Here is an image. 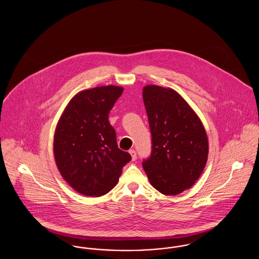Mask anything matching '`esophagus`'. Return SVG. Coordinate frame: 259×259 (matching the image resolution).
Instances as JSON below:
<instances>
[{
    "instance_id": "1",
    "label": "esophagus",
    "mask_w": 259,
    "mask_h": 259,
    "mask_svg": "<svg viewBox=\"0 0 259 259\" xmlns=\"http://www.w3.org/2000/svg\"><path fill=\"white\" fill-rule=\"evenodd\" d=\"M129 153H130V155L132 157V160L134 161L137 159V152H136V150L131 149V150H129Z\"/></svg>"
}]
</instances>
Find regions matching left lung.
<instances>
[{
	"instance_id": "1",
	"label": "left lung",
	"mask_w": 259,
	"mask_h": 259,
	"mask_svg": "<svg viewBox=\"0 0 259 259\" xmlns=\"http://www.w3.org/2000/svg\"><path fill=\"white\" fill-rule=\"evenodd\" d=\"M143 99L152 137L144 170L160 193L178 195L194 185L204 171L208 136L196 112L172 88L146 85Z\"/></svg>"
}]
</instances>
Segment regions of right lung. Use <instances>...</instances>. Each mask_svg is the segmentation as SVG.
<instances>
[{
	"mask_svg": "<svg viewBox=\"0 0 259 259\" xmlns=\"http://www.w3.org/2000/svg\"><path fill=\"white\" fill-rule=\"evenodd\" d=\"M123 87L107 85L75 94L58 120L53 152L62 178L85 196L99 197L116 185L131 160L117 147L109 113Z\"/></svg>",
	"mask_w": 259,
	"mask_h": 259,
	"instance_id": "obj_1",
	"label": "right lung"
}]
</instances>
